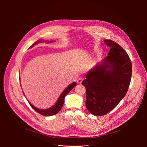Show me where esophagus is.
<instances>
[{"instance_id": "obj_1", "label": "esophagus", "mask_w": 147, "mask_h": 147, "mask_svg": "<svg viewBox=\"0 0 147 147\" xmlns=\"http://www.w3.org/2000/svg\"><path fill=\"white\" fill-rule=\"evenodd\" d=\"M83 82V78H78L77 80V83H78V84H81L82 83V82Z\"/></svg>"}]
</instances>
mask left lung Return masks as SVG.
<instances>
[{"mask_svg":"<svg viewBox=\"0 0 147 147\" xmlns=\"http://www.w3.org/2000/svg\"><path fill=\"white\" fill-rule=\"evenodd\" d=\"M110 48L108 56L86 75L82 84L86 91V107L95 116L108 113L125 96L131 82L132 63L117 43L104 40Z\"/></svg>","mask_w":147,"mask_h":147,"instance_id":"left-lung-1","label":"left lung"}]
</instances>
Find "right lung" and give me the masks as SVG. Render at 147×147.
I'll return each instance as SVG.
<instances>
[{
    "mask_svg": "<svg viewBox=\"0 0 147 147\" xmlns=\"http://www.w3.org/2000/svg\"><path fill=\"white\" fill-rule=\"evenodd\" d=\"M54 41H47V40H40L37 41L35 43H34L33 45L31 46L30 48L33 47L35 45L38 43H42V42H47V43H52ZM77 85L76 82H73L71 83L67 87L65 90L63 91V92L61 93V94L60 95L59 97L57 99L56 103L52 106L51 107L45 109V110H43V109H38L37 107H35V106H34L32 104H30V102H29V103L30 104V105L32 107V109L34 110H35L37 112H38V113L41 114L42 115H44V116H52V115H55L56 114H57L58 113L59 111L61 110V108L63 107V104H64V98L65 96L68 94V93L72 90V89Z\"/></svg>",
    "mask_w": 147,
    "mask_h": 147,
    "instance_id": "add662e5",
    "label": "right lung"
}]
</instances>
